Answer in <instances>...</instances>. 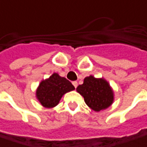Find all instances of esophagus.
Returning a JSON list of instances; mask_svg holds the SVG:
<instances>
[{
	"mask_svg": "<svg viewBox=\"0 0 147 147\" xmlns=\"http://www.w3.org/2000/svg\"><path fill=\"white\" fill-rule=\"evenodd\" d=\"M72 84H73L74 87H75V88L76 89V87L78 86V83H77V81H73V82H72Z\"/></svg>",
	"mask_w": 147,
	"mask_h": 147,
	"instance_id": "esophagus-1",
	"label": "esophagus"
}]
</instances>
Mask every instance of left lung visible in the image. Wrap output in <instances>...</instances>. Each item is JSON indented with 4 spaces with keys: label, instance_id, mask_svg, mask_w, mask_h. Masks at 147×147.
I'll return each mask as SVG.
<instances>
[{
    "label": "left lung",
    "instance_id": "1",
    "mask_svg": "<svg viewBox=\"0 0 147 147\" xmlns=\"http://www.w3.org/2000/svg\"><path fill=\"white\" fill-rule=\"evenodd\" d=\"M84 97L85 103L95 111L110 107L114 99L113 91L103 79H96L90 76L84 80V83L76 88Z\"/></svg>",
    "mask_w": 147,
    "mask_h": 147
}]
</instances>
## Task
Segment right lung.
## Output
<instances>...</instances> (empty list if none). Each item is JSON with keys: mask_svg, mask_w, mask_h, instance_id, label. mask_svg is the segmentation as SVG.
I'll list each match as a JSON object with an SVG mask.
<instances>
[{"mask_svg": "<svg viewBox=\"0 0 147 147\" xmlns=\"http://www.w3.org/2000/svg\"><path fill=\"white\" fill-rule=\"evenodd\" d=\"M74 89L75 87L68 80L53 73L49 78L40 82L36 90V97L43 107L51 108L58 105L63 94Z\"/></svg>", "mask_w": 147, "mask_h": 147, "instance_id": "add662e5", "label": "right lung"}]
</instances>
